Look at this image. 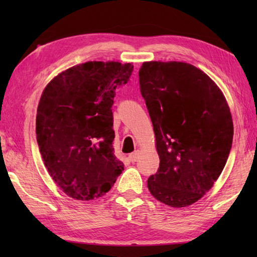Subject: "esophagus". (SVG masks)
Segmentation results:
<instances>
[{"instance_id": "1", "label": "esophagus", "mask_w": 257, "mask_h": 257, "mask_svg": "<svg viewBox=\"0 0 257 257\" xmlns=\"http://www.w3.org/2000/svg\"><path fill=\"white\" fill-rule=\"evenodd\" d=\"M138 158H139V151H135L134 153H132V154L129 155V160L132 161L133 163L136 162V161L138 160Z\"/></svg>"}]
</instances>
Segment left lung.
<instances>
[{"mask_svg":"<svg viewBox=\"0 0 257 257\" xmlns=\"http://www.w3.org/2000/svg\"><path fill=\"white\" fill-rule=\"evenodd\" d=\"M139 85L155 134L160 167L151 194L171 207L201 199L222 172L233 122L222 90L201 69L178 61H147Z\"/></svg>","mask_w":257,"mask_h":257,"instance_id":"left-lung-1","label":"left lung"}]
</instances>
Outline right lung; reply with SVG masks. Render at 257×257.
I'll return each instance as SVG.
<instances>
[{
    "instance_id": "right-lung-1",
    "label": "right lung",
    "mask_w": 257,
    "mask_h": 257,
    "mask_svg": "<svg viewBox=\"0 0 257 257\" xmlns=\"http://www.w3.org/2000/svg\"><path fill=\"white\" fill-rule=\"evenodd\" d=\"M133 69V63L88 61L60 72L43 90L37 144L52 179L69 197H102L123 170L113 153L111 107Z\"/></svg>"
}]
</instances>
